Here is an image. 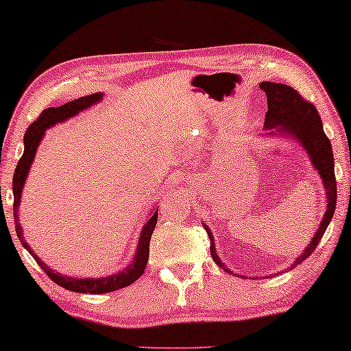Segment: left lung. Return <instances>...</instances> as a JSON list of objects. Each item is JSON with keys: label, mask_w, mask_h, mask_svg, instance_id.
<instances>
[{"label": "left lung", "mask_w": 351, "mask_h": 351, "mask_svg": "<svg viewBox=\"0 0 351 351\" xmlns=\"http://www.w3.org/2000/svg\"><path fill=\"white\" fill-rule=\"evenodd\" d=\"M260 88L267 96V112L266 118H264V129H269V134L274 135H288L294 140L300 141V145L305 147L314 169L319 172L322 182H324V188L326 191V211L324 215V219L320 222V227L317 233L314 234L311 243L303 250V254L297 258L292 264L295 267L302 261H305L309 255H313L315 247L320 243L322 237H324L326 227L331 221L332 215H335L336 208V177H335V157H332V149L328 136L325 135L324 125H322L320 114L314 104L306 101L297 90H294L289 85L285 84H275V82H261ZM206 233H208L211 245V258H213L216 264H219L223 271L228 272V269L223 266V263L216 255L215 249V239L213 233L210 232L208 227Z\"/></svg>", "instance_id": "1"}]
</instances>
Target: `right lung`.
<instances>
[{"mask_svg": "<svg viewBox=\"0 0 351 351\" xmlns=\"http://www.w3.org/2000/svg\"><path fill=\"white\" fill-rule=\"evenodd\" d=\"M101 99H102V93H95L90 96L79 97L76 101L66 102V104L63 106L49 107L46 108V110H43L42 114H40L36 121H34L26 130L25 152H23L21 158L19 160V165H16L15 172H14V182H12L15 232H16V237L20 238L23 247H25V249L29 252L34 258H36L38 266L43 269L46 275H48L54 283H57L68 291L82 292V294H106V292L123 289L125 286L132 285L134 281H136L141 277L149 260V243H151L154 228L157 226L158 208L152 211L151 219H149L145 223V227H143L140 239H138V247H136L134 261H132L123 272L108 275V277H102V278H71V277H66V275H60L59 272H54L53 269H49V266H46L43 261H40V258L34 254L29 244L23 239V230L19 222V206L21 202V193H23V186H25L27 172L31 169L32 160L36 157V151L45 135V130L49 129L51 125H54L57 123L66 121L68 118H73L74 114H77L79 112L85 110V108H88L90 106L96 104V102H99Z\"/></svg>", "mask_w": 351, "mask_h": 351, "instance_id": "add662e5", "label": "right lung"}]
</instances>
